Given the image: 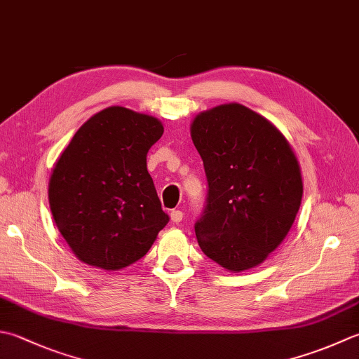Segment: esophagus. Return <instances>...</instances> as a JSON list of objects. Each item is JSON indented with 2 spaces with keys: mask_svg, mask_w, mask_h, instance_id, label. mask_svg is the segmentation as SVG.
I'll return each mask as SVG.
<instances>
[{
  "mask_svg": "<svg viewBox=\"0 0 359 359\" xmlns=\"http://www.w3.org/2000/svg\"><path fill=\"white\" fill-rule=\"evenodd\" d=\"M182 219H184V213H182L180 210H174V212H171V221L174 224L182 222Z\"/></svg>",
  "mask_w": 359,
  "mask_h": 359,
  "instance_id": "esophagus-1",
  "label": "esophagus"
}]
</instances>
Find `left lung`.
I'll return each instance as SVG.
<instances>
[{
  "label": "left lung",
  "mask_w": 359,
  "mask_h": 359,
  "mask_svg": "<svg viewBox=\"0 0 359 359\" xmlns=\"http://www.w3.org/2000/svg\"><path fill=\"white\" fill-rule=\"evenodd\" d=\"M191 138L208 182L194 224L201 249L230 272L255 268L285 240L300 208L296 154L276 126L236 102L199 114Z\"/></svg>",
  "instance_id": "1"
}]
</instances>
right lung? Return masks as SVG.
<instances>
[{
	"instance_id": "1",
	"label": "right lung",
	"mask_w": 359,
	"mask_h": 359,
	"mask_svg": "<svg viewBox=\"0 0 359 359\" xmlns=\"http://www.w3.org/2000/svg\"><path fill=\"white\" fill-rule=\"evenodd\" d=\"M161 135L157 118L114 105L83 123L60 154L49 207L81 262L123 269L147 254L170 221L146 166Z\"/></svg>"
}]
</instances>
